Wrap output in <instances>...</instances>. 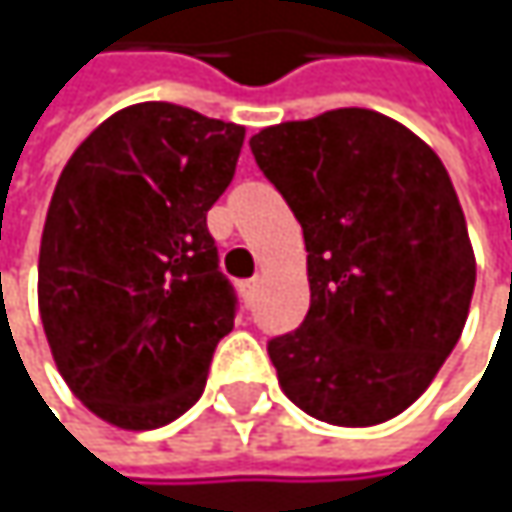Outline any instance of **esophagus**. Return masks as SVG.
Masks as SVG:
<instances>
[{
  "instance_id": "esophagus-1",
  "label": "esophagus",
  "mask_w": 512,
  "mask_h": 512,
  "mask_svg": "<svg viewBox=\"0 0 512 512\" xmlns=\"http://www.w3.org/2000/svg\"><path fill=\"white\" fill-rule=\"evenodd\" d=\"M240 296H243V302H246V308H252L257 299V278H252V281H243L240 284Z\"/></svg>"
}]
</instances>
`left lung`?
Returning a JSON list of instances; mask_svg holds the SVG:
<instances>
[{"mask_svg":"<svg viewBox=\"0 0 512 512\" xmlns=\"http://www.w3.org/2000/svg\"><path fill=\"white\" fill-rule=\"evenodd\" d=\"M249 145L308 252L311 308L266 347L284 394L338 427L400 415L457 347L477 275L442 159L370 109L275 124Z\"/></svg>","mask_w":512,"mask_h":512,"instance_id":"1","label":"left lung"}]
</instances>
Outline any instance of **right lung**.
Returning <instances> with one entry per match:
<instances>
[{"label": "right lung", "instance_id": "right-lung-1", "mask_svg": "<svg viewBox=\"0 0 512 512\" xmlns=\"http://www.w3.org/2000/svg\"><path fill=\"white\" fill-rule=\"evenodd\" d=\"M246 130L174 103L106 118L67 159L38 260V305L58 373L103 421L154 430L204 391L237 296L207 210Z\"/></svg>", "mask_w": 512, "mask_h": 512}]
</instances>
